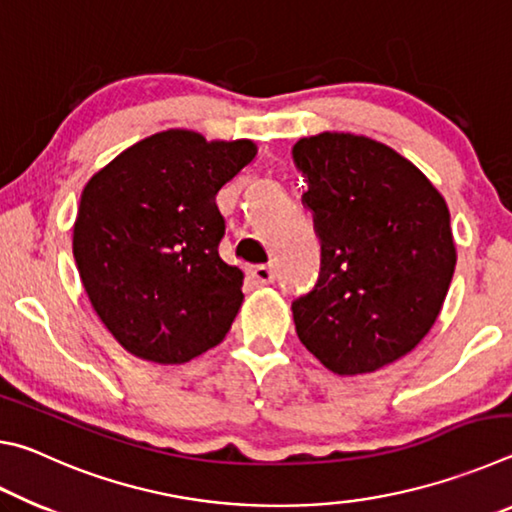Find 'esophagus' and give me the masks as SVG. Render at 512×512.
Segmentation results:
<instances>
[{
    "instance_id": "1",
    "label": "esophagus",
    "mask_w": 512,
    "mask_h": 512,
    "mask_svg": "<svg viewBox=\"0 0 512 512\" xmlns=\"http://www.w3.org/2000/svg\"><path fill=\"white\" fill-rule=\"evenodd\" d=\"M250 277H253L257 284H271L275 280V271L271 266H253L250 268Z\"/></svg>"
}]
</instances>
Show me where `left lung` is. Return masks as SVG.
Returning <instances> with one entry per match:
<instances>
[{"label":"left lung","instance_id":"1","mask_svg":"<svg viewBox=\"0 0 512 512\" xmlns=\"http://www.w3.org/2000/svg\"><path fill=\"white\" fill-rule=\"evenodd\" d=\"M320 239V275L293 300L302 345L336 375H366L418 345L443 309L456 266L449 210L391 146L320 133L293 146Z\"/></svg>","mask_w":512,"mask_h":512}]
</instances>
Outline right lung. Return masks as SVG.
Returning <instances> with one entry per match:
<instances>
[{
	"label": "right lung",
	"mask_w": 512,
	"mask_h": 512,
	"mask_svg": "<svg viewBox=\"0 0 512 512\" xmlns=\"http://www.w3.org/2000/svg\"><path fill=\"white\" fill-rule=\"evenodd\" d=\"M250 140L171 128L88 180L74 259L101 323L144 361L187 363L219 345L244 302V273L219 257V189L253 162Z\"/></svg>",
	"instance_id": "right-lung-1"
}]
</instances>
